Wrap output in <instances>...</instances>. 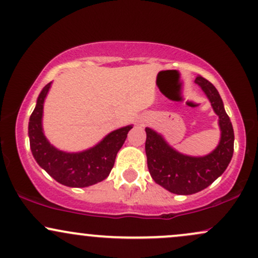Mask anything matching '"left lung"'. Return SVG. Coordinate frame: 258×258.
Here are the masks:
<instances>
[{
    "mask_svg": "<svg viewBox=\"0 0 258 258\" xmlns=\"http://www.w3.org/2000/svg\"><path fill=\"white\" fill-rule=\"evenodd\" d=\"M195 82L205 92L220 117L221 141L214 152L203 158L183 155L173 150L155 131L146 128V154L150 176L158 184L178 195L198 193L212 184L226 171L234 152L233 126L220 93L201 76H198Z\"/></svg>",
    "mask_w": 258,
    "mask_h": 258,
    "instance_id": "left-lung-1",
    "label": "left lung"
}]
</instances>
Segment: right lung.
Here are the masks:
<instances>
[{
	"mask_svg": "<svg viewBox=\"0 0 258 258\" xmlns=\"http://www.w3.org/2000/svg\"><path fill=\"white\" fill-rule=\"evenodd\" d=\"M49 87L51 84L44 86L41 91L29 121L30 148L35 160L49 176L68 186L84 188L105 179L132 126L109 133L99 144L86 152L70 154L57 150L44 137L41 123L43 102Z\"/></svg>",
	"mask_w": 258,
	"mask_h": 258,
	"instance_id": "obj_1",
	"label": "right lung"
}]
</instances>
